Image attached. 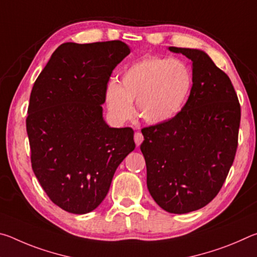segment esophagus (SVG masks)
I'll list each match as a JSON object with an SVG mask.
<instances>
[{
  "mask_svg": "<svg viewBox=\"0 0 257 257\" xmlns=\"http://www.w3.org/2000/svg\"><path fill=\"white\" fill-rule=\"evenodd\" d=\"M144 141V137H143V135L141 133H136L135 134V143H136V145L139 146Z\"/></svg>",
  "mask_w": 257,
  "mask_h": 257,
  "instance_id": "34e87169",
  "label": "esophagus"
}]
</instances>
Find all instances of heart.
<instances>
[{
    "mask_svg": "<svg viewBox=\"0 0 257 257\" xmlns=\"http://www.w3.org/2000/svg\"><path fill=\"white\" fill-rule=\"evenodd\" d=\"M193 88L190 69L179 60L147 56L133 63L121 73L119 84L108 82L105 101L118 121L133 114L136 101L139 118L149 124H161L178 115Z\"/></svg>",
    "mask_w": 257,
    "mask_h": 257,
    "instance_id": "b5f03b06",
    "label": "heart"
}]
</instances>
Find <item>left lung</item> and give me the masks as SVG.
<instances>
[{
    "label": "left lung",
    "mask_w": 257,
    "mask_h": 257,
    "mask_svg": "<svg viewBox=\"0 0 257 257\" xmlns=\"http://www.w3.org/2000/svg\"><path fill=\"white\" fill-rule=\"evenodd\" d=\"M168 50L193 62V88L177 116L142 130L141 151L151 196L164 211L185 214L207 205L222 187L236 155L240 105L206 52Z\"/></svg>",
    "instance_id": "obj_1"
}]
</instances>
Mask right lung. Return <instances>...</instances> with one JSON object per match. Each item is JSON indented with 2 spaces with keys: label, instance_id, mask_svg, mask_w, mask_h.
Wrapping results in <instances>:
<instances>
[{
  "label": "right lung",
  "instance_id": "add662e5",
  "mask_svg": "<svg viewBox=\"0 0 257 257\" xmlns=\"http://www.w3.org/2000/svg\"><path fill=\"white\" fill-rule=\"evenodd\" d=\"M129 53L121 41L64 43L34 84L26 120L32 167L51 201L69 213L94 211L135 150L134 130L110 127L102 107L108 78Z\"/></svg>",
  "mask_w": 257,
  "mask_h": 257
}]
</instances>
